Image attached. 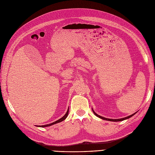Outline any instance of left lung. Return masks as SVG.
I'll return each mask as SVG.
<instances>
[{"label": "left lung", "mask_w": 155, "mask_h": 155, "mask_svg": "<svg viewBox=\"0 0 155 155\" xmlns=\"http://www.w3.org/2000/svg\"><path fill=\"white\" fill-rule=\"evenodd\" d=\"M93 111L94 114H95V116H96L97 117H100V118H101V119H102L107 120V121H114V122H115V121H124V120H125V119H128V118H130V117H132L134 115H135V114H136V112H135V113H134V114H131V115H130V116H128V117H124V118H121V119H108V118H105V117H101V116H100L98 115V114H96L93 110Z\"/></svg>", "instance_id": "8db88e82"}]
</instances>
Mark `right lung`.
Here are the masks:
<instances>
[{"instance_id":"add662e5","label":"right lung","mask_w":155,"mask_h":155,"mask_svg":"<svg viewBox=\"0 0 155 155\" xmlns=\"http://www.w3.org/2000/svg\"><path fill=\"white\" fill-rule=\"evenodd\" d=\"M68 113H69V108L68 109L67 112L66 113L65 115H64V116H63L62 117H61V118L59 119V120H57V121H55V122H54V123H50V124H46V125H42V126H41V127H49V126H51V125H53V124H54L58 123H60V122H61V121H64V120L67 117V116H68ZM39 127H40V126H39Z\"/></svg>"}]
</instances>
